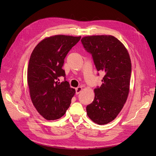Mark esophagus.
I'll return each instance as SVG.
<instances>
[{
	"label": "esophagus",
	"instance_id": "esophagus-1",
	"mask_svg": "<svg viewBox=\"0 0 156 156\" xmlns=\"http://www.w3.org/2000/svg\"><path fill=\"white\" fill-rule=\"evenodd\" d=\"M82 90V88H81V87H78L76 88V94L78 95L80 94V92Z\"/></svg>",
	"mask_w": 156,
	"mask_h": 156
}]
</instances>
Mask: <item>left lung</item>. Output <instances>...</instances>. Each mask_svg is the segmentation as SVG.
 Instances as JSON below:
<instances>
[{"instance_id": "8db88e82", "label": "left lung", "mask_w": 156, "mask_h": 156, "mask_svg": "<svg viewBox=\"0 0 156 156\" xmlns=\"http://www.w3.org/2000/svg\"><path fill=\"white\" fill-rule=\"evenodd\" d=\"M81 42L92 55L97 70L105 74L101 86L94 90V100L87 106V115L95 123L105 125L116 118L126 101L132 73L130 57L124 45L111 35L85 37Z\"/></svg>"}]
</instances>
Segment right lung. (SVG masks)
<instances>
[{
  "label": "right lung",
  "mask_w": 156,
  "mask_h": 156,
  "mask_svg": "<svg viewBox=\"0 0 156 156\" xmlns=\"http://www.w3.org/2000/svg\"><path fill=\"white\" fill-rule=\"evenodd\" d=\"M81 37L55 35L44 39L33 51L28 68V84L33 104L45 119L64 115L75 90L66 81L64 59ZM65 80L60 83L59 77Z\"/></svg>",
  "instance_id": "1"
}]
</instances>
